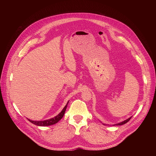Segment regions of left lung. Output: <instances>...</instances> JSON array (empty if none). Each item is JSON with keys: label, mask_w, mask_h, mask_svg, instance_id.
Masks as SVG:
<instances>
[{"label": "left lung", "mask_w": 156, "mask_h": 156, "mask_svg": "<svg viewBox=\"0 0 156 156\" xmlns=\"http://www.w3.org/2000/svg\"><path fill=\"white\" fill-rule=\"evenodd\" d=\"M131 119V117H130V118H129L128 119H127V120H124V121H123V122H120V123H119V124H117L116 125H118V126H120V125H123V124H126V123H127V122H129V120H130V119Z\"/></svg>", "instance_id": "8db88e82"}]
</instances>
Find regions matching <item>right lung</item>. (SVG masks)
<instances>
[{
	"instance_id": "right-lung-1",
	"label": "right lung",
	"mask_w": 156,
	"mask_h": 156,
	"mask_svg": "<svg viewBox=\"0 0 156 156\" xmlns=\"http://www.w3.org/2000/svg\"><path fill=\"white\" fill-rule=\"evenodd\" d=\"M68 103V102L67 103L66 105L64 107L62 111H61L57 116H56L55 117L53 118V119L46 120H44V121H33V120H31L30 119H28V120H29V121H30L31 123L34 124L35 125H37V126H48L55 124L56 123H57V122L60 119H62V118L63 117L64 113H65V111H66V110Z\"/></svg>"
}]
</instances>
